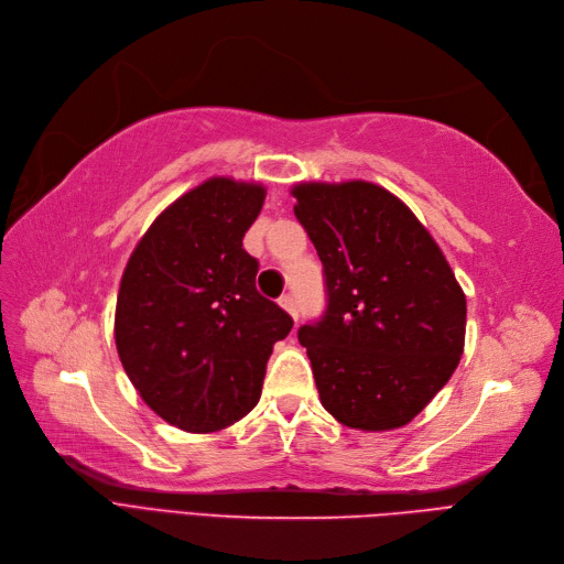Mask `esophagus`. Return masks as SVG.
<instances>
[{
	"instance_id": "obj_1",
	"label": "esophagus",
	"mask_w": 564,
	"mask_h": 564,
	"mask_svg": "<svg viewBox=\"0 0 564 564\" xmlns=\"http://www.w3.org/2000/svg\"><path fill=\"white\" fill-rule=\"evenodd\" d=\"M279 304L285 308V312L293 316L295 321H297V302H295V295H290V293H285V295H281V300H279Z\"/></svg>"
}]
</instances>
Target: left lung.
<instances>
[{
	"mask_svg": "<svg viewBox=\"0 0 564 564\" xmlns=\"http://www.w3.org/2000/svg\"><path fill=\"white\" fill-rule=\"evenodd\" d=\"M293 196L323 262L325 312L297 330L321 403L351 429L403 426L459 366L464 290L431 234L384 187L304 183Z\"/></svg>",
	"mask_w": 564,
	"mask_h": 564,
	"instance_id": "obj_1",
	"label": "left lung"
}]
</instances>
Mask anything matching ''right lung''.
Segmentation results:
<instances>
[{"mask_svg": "<svg viewBox=\"0 0 564 564\" xmlns=\"http://www.w3.org/2000/svg\"><path fill=\"white\" fill-rule=\"evenodd\" d=\"M264 187L210 177L180 196L126 264L115 318L121 366L161 420L220 431L258 405L274 344L293 318L256 288L243 236Z\"/></svg>", "mask_w": 564, "mask_h": 564, "instance_id": "right-lung-1", "label": "right lung"}]
</instances>
